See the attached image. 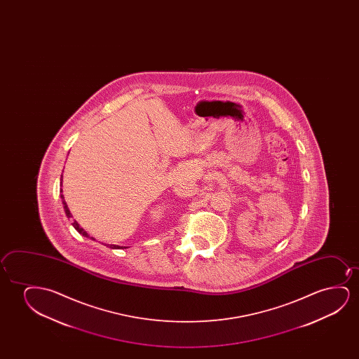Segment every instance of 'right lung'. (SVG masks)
Here are the masks:
<instances>
[{"mask_svg":"<svg viewBox=\"0 0 359 359\" xmlns=\"http://www.w3.org/2000/svg\"><path fill=\"white\" fill-rule=\"evenodd\" d=\"M61 185H62V175H61ZM60 191L62 192V189H61V190H60ZM61 198H62V203H64V208H65V212H66V216L69 217V218H71V217H72V215H71V212H69V207H67V205H66V202H65L64 195H61ZM72 224H74V228H76V229H77V231H79V234H82V236H87V238H90V236H88V233H87V231H84L83 228H81V226H79V223H77V222L74 221V223H72ZM92 239H93V238H92ZM109 246H110V248H111V249H120V246H116V245H109Z\"/></svg>","mask_w":359,"mask_h":359,"instance_id":"obj_1","label":"right lung"}]
</instances>
